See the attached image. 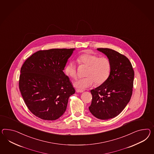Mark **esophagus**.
Instances as JSON below:
<instances>
[{
  "mask_svg": "<svg viewBox=\"0 0 154 154\" xmlns=\"http://www.w3.org/2000/svg\"><path fill=\"white\" fill-rule=\"evenodd\" d=\"M76 91L77 93H82V92H83V90H80V89H76Z\"/></svg>",
  "mask_w": 154,
  "mask_h": 154,
  "instance_id": "esophagus-1",
  "label": "esophagus"
}]
</instances>
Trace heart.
I'll return each instance as SVG.
<instances>
[{"label":"heart","instance_id":"heart-1","mask_svg":"<svg viewBox=\"0 0 154 154\" xmlns=\"http://www.w3.org/2000/svg\"><path fill=\"white\" fill-rule=\"evenodd\" d=\"M80 65L88 66L86 78L80 79L74 83V87L80 90H84L91 87L95 83L96 85H102L108 79L111 71V63L106 56L99 55L89 52H84L79 55L77 59ZM64 71L65 74L72 79L77 78L76 66L72 61L66 65Z\"/></svg>","mask_w":154,"mask_h":154}]
</instances>
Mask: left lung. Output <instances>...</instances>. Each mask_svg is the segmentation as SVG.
<instances>
[{
    "label": "left lung",
    "instance_id": "obj_1",
    "mask_svg": "<svg viewBox=\"0 0 154 154\" xmlns=\"http://www.w3.org/2000/svg\"><path fill=\"white\" fill-rule=\"evenodd\" d=\"M97 50L110 60L111 71L105 83L91 90L92 100L89 109L96 118L108 119L117 116L130 102L134 71L126 56L108 48Z\"/></svg>",
    "mask_w": 154,
    "mask_h": 154
}]
</instances>
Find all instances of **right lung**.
<instances>
[{
	"label": "right lung",
	"mask_w": 154,
	"mask_h": 154,
	"mask_svg": "<svg viewBox=\"0 0 154 154\" xmlns=\"http://www.w3.org/2000/svg\"><path fill=\"white\" fill-rule=\"evenodd\" d=\"M74 50H40L24 61L19 88L28 109L36 117L54 121L66 109L69 98L75 91L63 70Z\"/></svg>",
	"instance_id": "add662e5"
}]
</instances>
